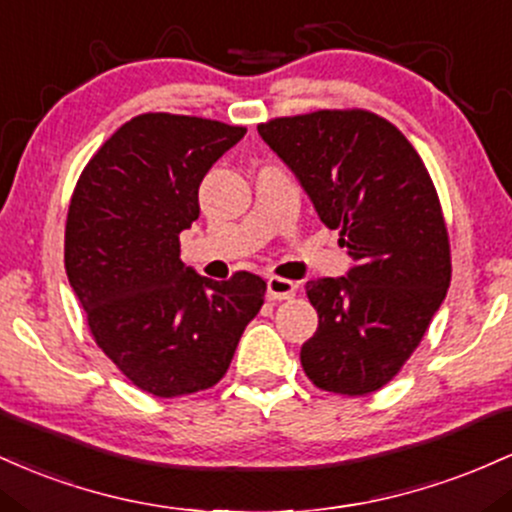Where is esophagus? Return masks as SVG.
Wrapping results in <instances>:
<instances>
[{"mask_svg": "<svg viewBox=\"0 0 512 512\" xmlns=\"http://www.w3.org/2000/svg\"><path fill=\"white\" fill-rule=\"evenodd\" d=\"M266 297L273 302H280V300H290L292 295H295L297 285L292 283V280H285V278H268L266 283Z\"/></svg>", "mask_w": 512, "mask_h": 512, "instance_id": "obj_1", "label": "esophagus"}]
</instances>
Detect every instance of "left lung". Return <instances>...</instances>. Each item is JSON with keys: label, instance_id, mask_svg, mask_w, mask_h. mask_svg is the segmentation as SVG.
Here are the masks:
<instances>
[{"label": "left lung", "instance_id": "left-lung-1", "mask_svg": "<svg viewBox=\"0 0 512 512\" xmlns=\"http://www.w3.org/2000/svg\"><path fill=\"white\" fill-rule=\"evenodd\" d=\"M258 135L355 261L341 278L307 283L319 326L300 350L304 372L333 394L377 392L450 287V241L426 164L389 120L360 108L275 118Z\"/></svg>", "mask_w": 512, "mask_h": 512}]
</instances>
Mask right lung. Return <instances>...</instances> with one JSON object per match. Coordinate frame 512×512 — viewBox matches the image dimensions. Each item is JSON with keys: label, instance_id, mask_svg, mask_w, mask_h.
Returning a JSON list of instances; mask_svg holds the SVG:
<instances>
[{"label": "right lung", "instance_id": "obj_1", "mask_svg": "<svg viewBox=\"0 0 512 512\" xmlns=\"http://www.w3.org/2000/svg\"><path fill=\"white\" fill-rule=\"evenodd\" d=\"M246 128L142 113L103 142L79 176L65 227V271L91 336L142 392L171 399L225 377L266 280L203 278L181 261L198 188Z\"/></svg>", "mask_w": 512, "mask_h": 512}]
</instances>
